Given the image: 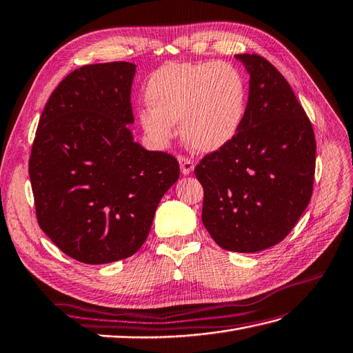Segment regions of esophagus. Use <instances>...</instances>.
Returning a JSON list of instances; mask_svg holds the SVG:
<instances>
[{
	"mask_svg": "<svg viewBox=\"0 0 353 353\" xmlns=\"http://www.w3.org/2000/svg\"><path fill=\"white\" fill-rule=\"evenodd\" d=\"M179 163H180V171H182L183 174L188 176L194 171V161L188 157H179Z\"/></svg>",
	"mask_w": 353,
	"mask_h": 353,
	"instance_id": "34e87169",
	"label": "esophagus"
}]
</instances>
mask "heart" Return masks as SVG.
Here are the masks:
<instances>
[{
	"mask_svg": "<svg viewBox=\"0 0 353 353\" xmlns=\"http://www.w3.org/2000/svg\"><path fill=\"white\" fill-rule=\"evenodd\" d=\"M152 108L139 114L144 130L159 141L180 121L185 143L195 152L219 150L233 139L243 120L247 85L234 65L170 63L152 75L145 92Z\"/></svg>",
	"mask_w": 353,
	"mask_h": 353,
	"instance_id": "obj_1",
	"label": "heart"
}]
</instances>
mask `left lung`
I'll return each mask as SVG.
<instances>
[{"label":"left lung","mask_w":353,"mask_h":353,"mask_svg":"<svg viewBox=\"0 0 353 353\" xmlns=\"http://www.w3.org/2000/svg\"><path fill=\"white\" fill-rule=\"evenodd\" d=\"M250 73L241 128L204 157L194 173L203 186L201 219L221 248L257 252L280 243L313 194L316 138L285 78L263 57L236 55Z\"/></svg>","instance_id":"left-lung-1"}]
</instances>
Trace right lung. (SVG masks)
Wrapping results in <instances>:
<instances>
[{
  "label": "right lung",
  "instance_id": "right-lung-1",
  "mask_svg": "<svg viewBox=\"0 0 353 353\" xmlns=\"http://www.w3.org/2000/svg\"><path fill=\"white\" fill-rule=\"evenodd\" d=\"M135 64H87L49 96L28 173L40 228L69 257L103 265L135 254L149 236L179 162L134 141Z\"/></svg>",
  "mask_w": 353,
  "mask_h": 353
}]
</instances>
